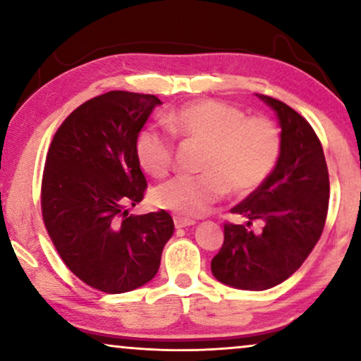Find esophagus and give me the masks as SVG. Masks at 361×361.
<instances>
[{"instance_id":"34e87169","label":"esophagus","mask_w":361,"mask_h":361,"mask_svg":"<svg viewBox=\"0 0 361 361\" xmlns=\"http://www.w3.org/2000/svg\"><path fill=\"white\" fill-rule=\"evenodd\" d=\"M194 224H195V221L190 220V219H184V216H180V215L174 216L176 228H187V226H192Z\"/></svg>"}]
</instances>
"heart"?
<instances>
[{
  "label": "heart",
  "instance_id": "heart-1",
  "mask_svg": "<svg viewBox=\"0 0 361 361\" xmlns=\"http://www.w3.org/2000/svg\"><path fill=\"white\" fill-rule=\"evenodd\" d=\"M177 136L205 146L200 176H177L157 185L152 200L161 209L195 219L230 194H253L273 174L281 156L279 128L263 116L216 100L189 103L167 115ZM136 159L152 177H164L174 162V142L156 128H145L135 141Z\"/></svg>",
  "mask_w": 361,
  "mask_h": 361
}]
</instances>
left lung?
<instances>
[{"label": "left lung", "mask_w": 361, "mask_h": 361, "mask_svg": "<svg viewBox=\"0 0 361 361\" xmlns=\"http://www.w3.org/2000/svg\"><path fill=\"white\" fill-rule=\"evenodd\" d=\"M256 97L278 115L281 156L268 180L230 210L243 224L224 225V245L212 259L220 283L243 290L274 288L300 268L322 235L330 194L327 162L312 126L286 103Z\"/></svg>", "instance_id": "obj_1"}]
</instances>
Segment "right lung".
<instances>
[{
    "label": "right lung",
    "mask_w": 361,
    "mask_h": 361,
    "mask_svg": "<svg viewBox=\"0 0 361 361\" xmlns=\"http://www.w3.org/2000/svg\"><path fill=\"white\" fill-rule=\"evenodd\" d=\"M161 100L113 90L59 126L42 176V219L59 256L78 279L106 294L154 278L174 233L166 210L130 215L147 187L135 141Z\"/></svg>",
    "instance_id": "add662e5"
}]
</instances>
